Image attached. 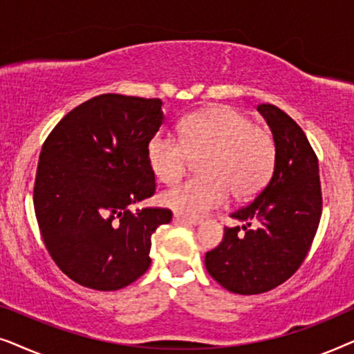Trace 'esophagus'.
Wrapping results in <instances>:
<instances>
[{
    "mask_svg": "<svg viewBox=\"0 0 354 354\" xmlns=\"http://www.w3.org/2000/svg\"><path fill=\"white\" fill-rule=\"evenodd\" d=\"M174 222L176 224H190V225H198L200 224V219H195V217H187L182 214H174Z\"/></svg>",
    "mask_w": 354,
    "mask_h": 354,
    "instance_id": "obj_1",
    "label": "esophagus"
}]
</instances>
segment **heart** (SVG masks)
I'll return each mask as SVG.
<instances>
[{"label": "heart", "mask_w": 354, "mask_h": 354, "mask_svg": "<svg viewBox=\"0 0 354 354\" xmlns=\"http://www.w3.org/2000/svg\"><path fill=\"white\" fill-rule=\"evenodd\" d=\"M182 142L158 133L147 148L148 166L162 183L185 176L192 159L200 162L201 178L164 192L161 203L180 214L198 217L224 205L229 192L250 200L263 192L274 174L277 145L266 127L227 104L187 115L180 124Z\"/></svg>", "instance_id": "b5f03b06"}]
</instances>
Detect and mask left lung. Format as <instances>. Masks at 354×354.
<instances>
[{"label":"left lung","mask_w":354,"mask_h":354,"mask_svg":"<svg viewBox=\"0 0 354 354\" xmlns=\"http://www.w3.org/2000/svg\"><path fill=\"white\" fill-rule=\"evenodd\" d=\"M277 145L274 174L248 206L232 212L243 225L225 227L207 251V272L239 295L269 292L297 272L322 214L319 162L301 127L274 104H259Z\"/></svg>","instance_id":"8db88e82"}]
</instances>
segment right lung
Returning a JSON list of instances; mask_svg holds the SVG:
<instances>
[{
	"mask_svg": "<svg viewBox=\"0 0 354 354\" xmlns=\"http://www.w3.org/2000/svg\"><path fill=\"white\" fill-rule=\"evenodd\" d=\"M162 101L106 93L62 118L41 147L33 207L48 253L67 277L113 292L147 272L151 235L172 212L130 205L154 195L147 148Z\"/></svg>",
	"mask_w": 354,
	"mask_h": 354,
	"instance_id": "add662e5",
	"label": "right lung"
}]
</instances>
